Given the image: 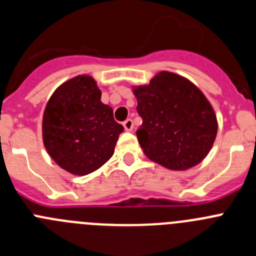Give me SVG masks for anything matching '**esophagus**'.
<instances>
[{"label":"esophagus","instance_id":"34e87169","mask_svg":"<svg viewBox=\"0 0 256 256\" xmlns=\"http://www.w3.org/2000/svg\"><path fill=\"white\" fill-rule=\"evenodd\" d=\"M124 128H125L126 131H131L134 128V122L131 118H128L126 121H124Z\"/></svg>","mask_w":256,"mask_h":256}]
</instances>
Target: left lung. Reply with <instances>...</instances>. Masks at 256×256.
Here are the masks:
<instances>
[{"mask_svg":"<svg viewBox=\"0 0 256 256\" xmlns=\"http://www.w3.org/2000/svg\"><path fill=\"white\" fill-rule=\"evenodd\" d=\"M134 93L142 118L136 135L144 154L173 170L202 162L217 134L216 116L204 93L170 72H160Z\"/></svg>","mask_w":256,"mask_h":256,"instance_id":"8db88e82","label":"left lung"}]
</instances>
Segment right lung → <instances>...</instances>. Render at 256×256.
I'll return each mask as SVG.
<instances>
[{
    "label": "right lung",
    "mask_w": 256,
    "mask_h": 256,
    "mask_svg": "<svg viewBox=\"0 0 256 256\" xmlns=\"http://www.w3.org/2000/svg\"><path fill=\"white\" fill-rule=\"evenodd\" d=\"M124 126L101 102L90 76H78L52 93L42 117V140L59 166L86 176L104 166L114 152Z\"/></svg>",
    "instance_id": "right-lung-1"
}]
</instances>
